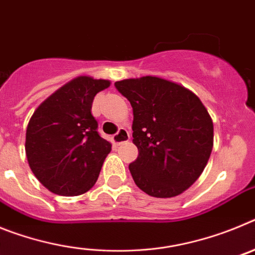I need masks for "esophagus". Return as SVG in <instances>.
I'll return each instance as SVG.
<instances>
[{
  "instance_id": "1",
  "label": "esophagus",
  "mask_w": 255,
  "mask_h": 255,
  "mask_svg": "<svg viewBox=\"0 0 255 255\" xmlns=\"http://www.w3.org/2000/svg\"><path fill=\"white\" fill-rule=\"evenodd\" d=\"M114 143L117 144V145H120V144L125 143V141H128L130 139V134L129 131L126 129H124V128H121V129H119V131L116 132V134L114 135Z\"/></svg>"
}]
</instances>
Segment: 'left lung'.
I'll list each match as a JSON object with an SVG mask.
<instances>
[{"label": "left lung", "mask_w": 255, "mask_h": 255, "mask_svg": "<svg viewBox=\"0 0 255 255\" xmlns=\"http://www.w3.org/2000/svg\"><path fill=\"white\" fill-rule=\"evenodd\" d=\"M115 87L132 107V141L138 158L129 164L139 189L171 198L190 188L213 147V123L193 92L157 76L125 79Z\"/></svg>", "instance_id": "8db88e82"}]
</instances>
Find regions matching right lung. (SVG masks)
<instances>
[{
    "label": "right lung",
    "instance_id": "obj_1",
    "mask_svg": "<svg viewBox=\"0 0 255 255\" xmlns=\"http://www.w3.org/2000/svg\"><path fill=\"white\" fill-rule=\"evenodd\" d=\"M108 80L79 76L49 96L26 128L25 153L42 185L58 195L84 194L96 184L111 144L97 131L92 103Z\"/></svg>",
    "mask_w": 255,
    "mask_h": 255
}]
</instances>
